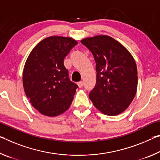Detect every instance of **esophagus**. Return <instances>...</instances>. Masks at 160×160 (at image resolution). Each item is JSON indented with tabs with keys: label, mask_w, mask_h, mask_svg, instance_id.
Segmentation results:
<instances>
[{
	"label": "esophagus",
	"mask_w": 160,
	"mask_h": 160,
	"mask_svg": "<svg viewBox=\"0 0 160 160\" xmlns=\"http://www.w3.org/2000/svg\"><path fill=\"white\" fill-rule=\"evenodd\" d=\"M78 87H79L80 88H81L83 86V82H82V81H80V82H78Z\"/></svg>",
	"instance_id": "esophagus-1"
}]
</instances>
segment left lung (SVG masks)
I'll use <instances>...</instances> for the list:
<instances>
[{
    "mask_svg": "<svg viewBox=\"0 0 160 160\" xmlns=\"http://www.w3.org/2000/svg\"><path fill=\"white\" fill-rule=\"evenodd\" d=\"M96 62V85L89 94L95 107L115 116L128 108L138 89V69L129 50L113 38L95 35L80 40Z\"/></svg>",
    "mask_w": 160,
    "mask_h": 160,
    "instance_id": "1",
    "label": "left lung"
}]
</instances>
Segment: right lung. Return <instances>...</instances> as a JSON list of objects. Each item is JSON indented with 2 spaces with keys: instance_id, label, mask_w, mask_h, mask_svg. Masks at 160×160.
<instances>
[{
  "instance_id": "obj_1",
  "label": "right lung",
  "mask_w": 160,
  "mask_h": 160,
  "mask_svg": "<svg viewBox=\"0 0 160 160\" xmlns=\"http://www.w3.org/2000/svg\"><path fill=\"white\" fill-rule=\"evenodd\" d=\"M77 44L70 37L46 38L35 45L25 61L22 72L25 93L42 115H61L72 102L78 85L69 80L64 58Z\"/></svg>"
}]
</instances>
